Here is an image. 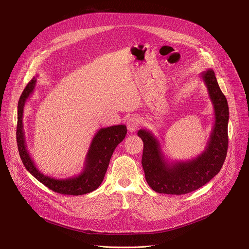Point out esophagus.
<instances>
[{
    "mask_svg": "<svg viewBox=\"0 0 249 249\" xmlns=\"http://www.w3.org/2000/svg\"><path fill=\"white\" fill-rule=\"evenodd\" d=\"M139 124H140V121L139 119L136 117V116H132L128 119L127 121V128L129 130V132H135L138 127H139Z\"/></svg>",
    "mask_w": 249,
    "mask_h": 249,
    "instance_id": "obj_1",
    "label": "esophagus"
}]
</instances>
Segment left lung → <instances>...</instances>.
<instances>
[{"mask_svg": "<svg viewBox=\"0 0 249 249\" xmlns=\"http://www.w3.org/2000/svg\"><path fill=\"white\" fill-rule=\"evenodd\" d=\"M201 78L214 107L215 121L207 146L199 156L185 161L170 162L162 153L160 141L151 131H138V136L144 142L142 165L146 180L158 193L182 195L197 190L220 172L226 160L229 145L228 101L214 71L208 69Z\"/></svg>", "mask_w": 249, "mask_h": 249, "instance_id": "obj_1", "label": "left lung"}]
</instances>
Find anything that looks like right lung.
Returning <instances> with one entry per match:
<instances>
[{
	"instance_id": "obj_1",
	"label": "right lung",
	"mask_w": 249,
	"mask_h": 249,
	"mask_svg": "<svg viewBox=\"0 0 249 249\" xmlns=\"http://www.w3.org/2000/svg\"><path fill=\"white\" fill-rule=\"evenodd\" d=\"M35 85H36V79L33 78L23 89L18 105L17 142L23 165L38 181L60 194L78 196L97 189L104 178L114 150L127 134L126 126L114 125L101 128L95 133L85 160L84 168L78 175L62 179L47 176L35 166L27 151L22 124L24 105L26 100L33 93Z\"/></svg>"
}]
</instances>
